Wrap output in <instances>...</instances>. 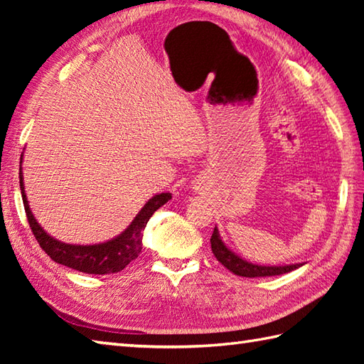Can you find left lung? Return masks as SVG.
Masks as SVG:
<instances>
[{
	"instance_id": "obj_1",
	"label": "left lung",
	"mask_w": 364,
	"mask_h": 364,
	"mask_svg": "<svg viewBox=\"0 0 364 364\" xmlns=\"http://www.w3.org/2000/svg\"><path fill=\"white\" fill-rule=\"evenodd\" d=\"M211 250L214 253V257L218 258V261L222 262V264L225 266L230 270V272H233L239 277H247V278L282 275V274H286V272H291V270L301 266V264L258 266V264H253V262L245 261L241 257H237L235 252H231L228 247L225 245V242L222 241L218 227L214 228L213 236H211Z\"/></svg>"
}]
</instances>
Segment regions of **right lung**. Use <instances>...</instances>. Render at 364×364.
I'll list each match as a JSON object with an SVG mask.
<instances>
[{
  "label": "right lung",
  "mask_w": 364,
  "mask_h": 364,
  "mask_svg": "<svg viewBox=\"0 0 364 364\" xmlns=\"http://www.w3.org/2000/svg\"><path fill=\"white\" fill-rule=\"evenodd\" d=\"M23 159V154H21ZM20 189L23 197V205H25L26 218L29 222V227L33 230V235L36 236L38 245L42 247L48 257L64 264L70 269L80 270L84 274H95V275H105V274H115L125 269L131 261L139 257L142 250V236L144 230L146 227V222L153 215V213L159 210V208L167 203L172 194L170 192H162L151 197L149 202L144 205V208L131 222V225L123 231L117 237H112L111 241H106L102 244L94 245H73L60 242L58 239L51 237L46 231L38 225L34 219L31 208L28 205V198L25 194V186H23V175L20 167Z\"/></svg>",
  "instance_id": "right-lung-1"
}]
</instances>
